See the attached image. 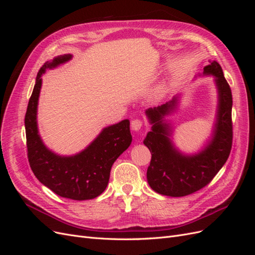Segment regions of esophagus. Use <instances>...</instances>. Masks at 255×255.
Here are the masks:
<instances>
[{
	"mask_svg": "<svg viewBox=\"0 0 255 255\" xmlns=\"http://www.w3.org/2000/svg\"><path fill=\"white\" fill-rule=\"evenodd\" d=\"M142 125H143L142 120H140V119H134L132 121V123H130V127H132V129H134V130H139L141 128Z\"/></svg>",
	"mask_w": 255,
	"mask_h": 255,
	"instance_id": "obj_1",
	"label": "esophagus"
}]
</instances>
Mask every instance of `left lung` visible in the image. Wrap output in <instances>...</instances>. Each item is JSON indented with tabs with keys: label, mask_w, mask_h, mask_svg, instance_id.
Segmentation results:
<instances>
[{
	"label": "left lung",
	"mask_w": 255,
	"mask_h": 255,
	"mask_svg": "<svg viewBox=\"0 0 255 255\" xmlns=\"http://www.w3.org/2000/svg\"><path fill=\"white\" fill-rule=\"evenodd\" d=\"M204 73L216 76L219 110L213 139L202 152L194 156H184L174 150L168 138V126L161 119L172 110L175 99L146 111L153 123L152 130L143 140L152 155L146 179L151 188L160 195L184 197L202 189L226 164L232 149V91L217 61L206 66Z\"/></svg>",
	"instance_id": "left-lung-1"
}]
</instances>
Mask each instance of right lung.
I'll list each match as a JSON object with an SVG mask.
<instances>
[{
  "instance_id": "right-lung-1",
  "label": "right lung",
  "mask_w": 255,
  "mask_h": 255,
  "mask_svg": "<svg viewBox=\"0 0 255 255\" xmlns=\"http://www.w3.org/2000/svg\"><path fill=\"white\" fill-rule=\"evenodd\" d=\"M71 58L70 54L47 61L38 71L36 83L25 114L27 158L35 176L56 195L72 200H88L100 196L109 184L115 160L132 142L129 121L123 120L103 129L87 149L75 156L61 157L42 143L37 129V104L41 88V75Z\"/></svg>"
}]
</instances>
